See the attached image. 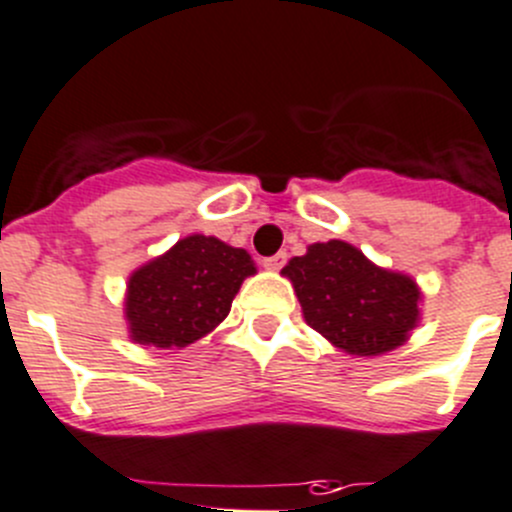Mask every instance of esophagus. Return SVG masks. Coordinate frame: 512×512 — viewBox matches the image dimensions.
Listing matches in <instances>:
<instances>
[{
	"instance_id": "obj_1",
	"label": "esophagus",
	"mask_w": 512,
	"mask_h": 512,
	"mask_svg": "<svg viewBox=\"0 0 512 512\" xmlns=\"http://www.w3.org/2000/svg\"><path fill=\"white\" fill-rule=\"evenodd\" d=\"M261 264H264V269H269V271H279L281 266L286 264V251H279L276 256H266Z\"/></svg>"
}]
</instances>
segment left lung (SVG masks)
Here are the masks:
<instances>
[{
	"instance_id": "left-lung-1",
	"label": "left lung",
	"mask_w": 512,
	"mask_h": 512,
	"mask_svg": "<svg viewBox=\"0 0 512 512\" xmlns=\"http://www.w3.org/2000/svg\"><path fill=\"white\" fill-rule=\"evenodd\" d=\"M281 274L311 329L347 354L377 357L405 344L420 321V286L372 264L347 241L311 243Z\"/></svg>"
}]
</instances>
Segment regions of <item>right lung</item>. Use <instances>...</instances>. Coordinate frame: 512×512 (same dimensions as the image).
<instances>
[{
	"mask_svg": "<svg viewBox=\"0 0 512 512\" xmlns=\"http://www.w3.org/2000/svg\"><path fill=\"white\" fill-rule=\"evenodd\" d=\"M251 256L216 236L180 238L170 251L133 271L125 294V319L135 344L180 349L213 332L228 316Z\"/></svg>",
	"mask_w": 512,
	"mask_h": 512,
	"instance_id": "right-lung-1",
	"label": "right lung"
}]
</instances>
